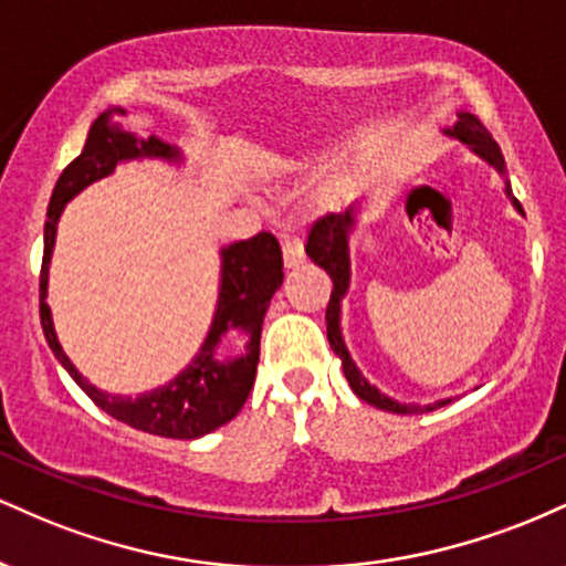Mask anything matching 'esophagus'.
Listing matches in <instances>:
<instances>
[{"instance_id":"esophagus-1","label":"esophagus","mask_w":566,"mask_h":566,"mask_svg":"<svg viewBox=\"0 0 566 566\" xmlns=\"http://www.w3.org/2000/svg\"><path fill=\"white\" fill-rule=\"evenodd\" d=\"M282 255H284V265H287V269H295V265H301L303 258H305L303 239L301 237H284L282 239Z\"/></svg>"}]
</instances>
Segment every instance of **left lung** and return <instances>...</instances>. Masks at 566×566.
Masks as SVG:
<instances>
[{"label":"left lung","instance_id":"left-lung-1","mask_svg":"<svg viewBox=\"0 0 566 566\" xmlns=\"http://www.w3.org/2000/svg\"><path fill=\"white\" fill-rule=\"evenodd\" d=\"M447 135L469 143L479 157L490 161L492 167H497V172H503V167H505L503 154H500L495 138L486 133V127L476 119V116L458 114V125H454L452 129H447ZM505 191H509V197H511V188H505ZM513 207H516L518 212H524L522 205H518V199H513ZM350 223H354V207H348L346 212H327V216L316 218L314 223H311L308 242H305V255H308L316 265H322V269L329 274V279H333V292H329V303H327V340H329V348L340 356L343 373H346L348 386L354 388V394L359 396L361 401H367V405H373L378 409H386V412H396V415H418V412H428V409L450 405V399L437 401V405H428V407L399 405V401L388 399L386 394H380L375 386H369V382L365 380V375L359 373V367H356L354 359L348 356L346 343H343V335H340V297L346 295L348 276H350V271H348Z\"/></svg>","mask_w":566,"mask_h":566}]
</instances>
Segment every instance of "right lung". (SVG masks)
I'll use <instances>...</instances> for the list:
<instances>
[{"label":"right lung","mask_w":566,"mask_h":566,"mask_svg":"<svg viewBox=\"0 0 566 566\" xmlns=\"http://www.w3.org/2000/svg\"><path fill=\"white\" fill-rule=\"evenodd\" d=\"M125 114V108H108L106 114L97 116L93 127H90L87 140H84L82 154L61 172L53 188L48 220H44V255L42 274H39V319H42L44 337H48L55 359L66 367V373L76 380V386L103 412L122 420V423L138 428V431L157 433V437L199 439L237 418L239 409L244 407L247 396L252 391V382H255L258 373V356H261L263 316L284 279L282 247H279L274 233L261 231L252 239L233 242L220 250L223 269H220L216 319H212L210 335H207L197 359L178 378L167 382V386L154 388V391L135 396V399L133 396L97 391L95 386H90L80 375V369L71 365L69 356L63 354L53 329L50 305L44 301L48 297V269L55 244L57 218H61L66 201L74 199L82 188L114 172L119 161L138 157H159L170 161L180 159V151L170 143L154 138V135L148 140H138L133 133H127L119 122V116ZM231 328H239L251 337L248 354L239 360H220L214 348L219 337Z\"/></svg>","instance_id":"obj_1"}]
</instances>
